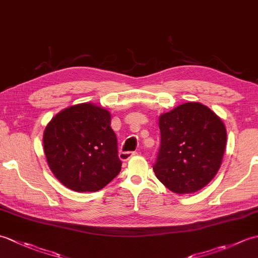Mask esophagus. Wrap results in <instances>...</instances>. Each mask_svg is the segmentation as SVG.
Wrapping results in <instances>:
<instances>
[{
    "label": "esophagus",
    "mask_w": 258,
    "mask_h": 258,
    "mask_svg": "<svg viewBox=\"0 0 258 258\" xmlns=\"http://www.w3.org/2000/svg\"><path fill=\"white\" fill-rule=\"evenodd\" d=\"M136 154H138V152H119V158H120V160H122V161H127V160H130V158L131 157H133L134 155H136Z\"/></svg>",
    "instance_id": "34e87169"
}]
</instances>
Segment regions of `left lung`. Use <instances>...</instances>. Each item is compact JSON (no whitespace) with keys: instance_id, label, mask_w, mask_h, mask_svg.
Wrapping results in <instances>:
<instances>
[{"instance_id":"left-lung-1","label":"left lung","mask_w":258,"mask_h":258,"mask_svg":"<svg viewBox=\"0 0 258 258\" xmlns=\"http://www.w3.org/2000/svg\"><path fill=\"white\" fill-rule=\"evenodd\" d=\"M161 145L153 169L177 194L204 187L221 167L226 146L222 119L201 103L189 102L162 114Z\"/></svg>"}]
</instances>
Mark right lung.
<instances>
[{
    "label": "right lung",
    "mask_w": 258,
    "mask_h": 258,
    "mask_svg": "<svg viewBox=\"0 0 258 258\" xmlns=\"http://www.w3.org/2000/svg\"><path fill=\"white\" fill-rule=\"evenodd\" d=\"M43 145L53 174L75 191L102 189L122 167L111 114L90 103L56 114L44 131Z\"/></svg>",
    "instance_id": "add662e5"
}]
</instances>
